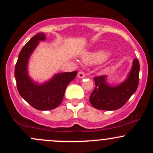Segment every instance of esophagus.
Wrapping results in <instances>:
<instances>
[{"label":"esophagus","instance_id":"1","mask_svg":"<svg viewBox=\"0 0 153 153\" xmlns=\"http://www.w3.org/2000/svg\"><path fill=\"white\" fill-rule=\"evenodd\" d=\"M78 77L80 78H83L85 77V74H84V72H79L78 73Z\"/></svg>","mask_w":153,"mask_h":153}]
</instances>
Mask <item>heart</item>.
<instances>
[{"instance_id":"heart-1","label":"heart","mask_w":153,"mask_h":153,"mask_svg":"<svg viewBox=\"0 0 153 153\" xmlns=\"http://www.w3.org/2000/svg\"><path fill=\"white\" fill-rule=\"evenodd\" d=\"M107 56V53L104 50H98L95 52L84 54L82 59L86 64H98L104 61Z\"/></svg>"}]
</instances>
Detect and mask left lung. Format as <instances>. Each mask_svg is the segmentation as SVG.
Wrapping results in <instances>:
<instances>
[{"label": "left lung", "instance_id": "obj_1", "mask_svg": "<svg viewBox=\"0 0 153 153\" xmlns=\"http://www.w3.org/2000/svg\"><path fill=\"white\" fill-rule=\"evenodd\" d=\"M139 70V61L135 58L127 78L118 85H109L106 75L95 77V87L89 96L92 106L97 109L108 111L122 107L138 88Z\"/></svg>", "mask_w": 153, "mask_h": 153}]
</instances>
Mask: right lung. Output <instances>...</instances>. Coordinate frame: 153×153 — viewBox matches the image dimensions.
<instances>
[{
    "mask_svg": "<svg viewBox=\"0 0 153 153\" xmlns=\"http://www.w3.org/2000/svg\"><path fill=\"white\" fill-rule=\"evenodd\" d=\"M44 33L32 37L21 49L15 68L17 89L21 96L32 107L38 110H51L61 104L66 88L76 77L77 71L62 72L54 75L52 79L44 84L34 82L27 72L29 57L39 41H45Z\"/></svg>",
    "mask_w": 153,
    "mask_h": 153,
    "instance_id": "add662e5",
    "label": "right lung"
}]
</instances>
